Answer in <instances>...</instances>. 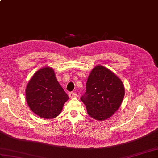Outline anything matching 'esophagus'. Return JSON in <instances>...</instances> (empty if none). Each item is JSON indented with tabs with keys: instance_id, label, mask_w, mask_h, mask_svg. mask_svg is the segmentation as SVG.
<instances>
[{
	"instance_id": "1",
	"label": "esophagus",
	"mask_w": 158,
	"mask_h": 158,
	"mask_svg": "<svg viewBox=\"0 0 158 158\" xmlns=\"http://www.w3.org/2000/svg\"><path fill=\"white\" fill-rule=\"evenodd\" d=\"M69 96V98H75V97L77 96V94H76L75 93H74V92H70Z\"/></svg>"
}]
</instances>
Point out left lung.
I'll use <instances>...</instances> for the list:
<instances>
[{"mask_svg": "<svg viewBox=\"0 0 158 158\" xmlns=\"http://www.w3.org/2000/svg\"><path fill=\"white\" fill-rule=\"evenodd\" d=\"M125 95L124 85L118 77L106 67L93 68L86 83V92L81 100L93 119L103 121L119 109Z\"/></svg>", "mask_w": 158, "mask_h": 158, "instance_id": "left-lung-1", "label": "left lung"}]
</instances>
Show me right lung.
<instances>
[{
	"mask_svg": "<svg viewBox=\"0 0 158 158\" xmlns=\"http://www.w3.org/2000/svg\"><path fill=\"white\" fill-rule=\"evenodd\" d=\"M26 100L29 108L43 119H53L61 113L69 100L54 73L49 66L37 70L26 88Z\"/></svg>",
	"mask_w": 158,
	"mask_h": 158,
	"instance_id": "add662e5",
	"label": "right lung"
}]
</instances>
